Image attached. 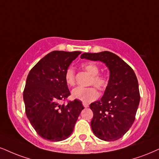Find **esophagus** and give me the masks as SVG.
<instances>
[{"instance_id": "obj_1", "label": "esophagus", "mask_w": 159, "mask_h": 159, "mask_svg": "<svg viewBox=\"0 0 159 159\" xmlns=\"http://www.w3.org/2000/svg\"><path fill=\"white\" fill-rule=\"evenodd\" d=\"M83 106L85 107H89V104L86 103V102H83Z\"/></svg>"}]
</instances>
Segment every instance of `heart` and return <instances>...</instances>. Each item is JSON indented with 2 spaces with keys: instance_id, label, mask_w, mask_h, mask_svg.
<instances>
[{
  "instance_id": "heart-1",
  "label": "heart",
  "mask_w": 159,
  "mask_h": 159,
  "mask_svg": "<svg viewBox=\"0 0 159 159\" xmlns=\"http://www.w3.org/2000/svg\"><path fill=\"white\" fill-rule=\"evenodd\" d=\"M83 68L91 76L89 81L90 85H94L99 91H105L108 85V79L106 76L99 75V68L97 65L92 62H86ZM65 80L68 85H75V72L73 67H68L65 72ZM99 93L94 87H77L71 91V97L84 102H90L97 99Z\"/></svg>"
}]
</instances>
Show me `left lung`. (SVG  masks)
Masks as SVG:
<instances>
[{"label":"left lung","mask_w":159,"mask_h":159,"mask_svg":"<svg viewBox=\"0 0 159 159\" xmlns=\"http://www.w3.org/2000/svg\"><path fill=\"white\" fill-rule=\"evenodd\" d=\"M80 57L102 62L108 68V85L102 97L90 105L93 113L91 126L99 139H119L132 126L139 104L136 74L130 66L112 52L83 53Z\"/></svg>","instance_id":"obj_1"}]
</instances>
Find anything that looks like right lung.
<instances>
[{
	"mask_svg": "<svg viewBox=\"0 0 159 159\" xmlns=\"http://www.w3.org/2000/svg\"><path fill=\"white\" fill-rule=\"evenodd\" d=\"M81 52L54 51L32 68L27 76L23 100L25 113L39 136L52 142L68 138L84 109L77 99L60 105L70 95L65 72Z\"/></svg>",
	"mask_w": 159,
	"mask_h": 159,
	"instance_id": "obj_1",
	"label": "right lung"
}]
</instances>
